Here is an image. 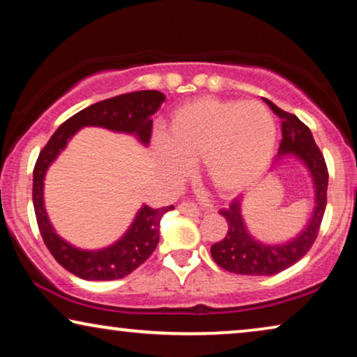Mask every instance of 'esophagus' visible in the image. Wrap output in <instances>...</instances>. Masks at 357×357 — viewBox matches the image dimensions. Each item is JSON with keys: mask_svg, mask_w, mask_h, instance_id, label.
Here are the masks:
<instances>
[{"mask_svg": "<svg viewBox=\"0 0 357 357\" xmlns=\"http://www.w3.org/2000/svg\"><path fill=\"white\" fill-rule=\"evenodd\" d=\"M178 211L182 214H187V216H199V214H202V211H199V208L197 206V204L190 203V202L180 203Z\"/></svg>", "mask_w": 357, "mask_h": 357, "instance_id": "1", "label": "esophagus"}]
</instances>
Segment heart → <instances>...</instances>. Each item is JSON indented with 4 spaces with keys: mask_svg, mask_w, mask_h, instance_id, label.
I'll list each match as a JSON object with an SVG mask.
<instances>
[{
    "mask_svg": "<svg viewBox=\"0 0 357 357\" xmlns=\"http://www.w3.org/2000/svg\"><path fill=\"white\" fill-rule=\"evenodd\" d=\"M275 144L276 123L265 105L199 97L174 112L154 148L169 177H183L188 162L199 159L206 182L229 195L260 177Z\"/></svg>",
    "mask_w": 357,
    "mask_h": 357,
    "instance_id": "1",
    "label": "heart"
}]
</instances>
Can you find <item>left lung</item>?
<instances>
[{
  "mask_svg": "<svg viewBox=\"0 0 357 357\" xmlns=\"http://www.w3.org/2000/svg\"><path fill=\"white\" fill-rule=\"evenodd\" d=\"M263 100L282 120V139L276 160L284 155H294L305 164L314 182L315 206L310 221L299 232V236L278 245L261 243L250 236L242 218V198H234L229 208L219 211L227 221V234L222 241L211 245L213 260L226 271L247 276L278 275L299 261L310 250L319 236L326 208V188H328V169L309 126L302 123L296 115L281 110L271 100Z\"/></svg>",
  "mask_w": 357,
  "mask_h": 357,
  "instance_id": "obj_1",
  "label": "left lung"
}]
</instances>
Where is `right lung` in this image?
Wrapping results in <instances>:
<instances>
[{
    "label": "right lung",
    "mask_w": 357,
    "mask_h": 357,
    "mask_svg": "<svg viewBox=\"0 0 357 357\" xmlns=\"http://www.w3.org/2000/svg\"><path fill=\"white\" fill-rule=\"evenodd\" d=\"M165 100L159 91H136L112 99L97 102L86 107L68 119L40 151L33 167L32 202L36 209L38 231L53 258L77 278L91 281H112L128 276L136 268L148 260L159 243L160 218L174 206L151 208L144 206L136 214L125 236L114 245L102 250H81L58 236L47 216L43 206V178L47 169L56 155L66 148L68 141L82 126H102L138 136L143 144H148L153 133V116Z\"/></svg>",
    "instance_id": "right-lung-1"
}]
</instances>
